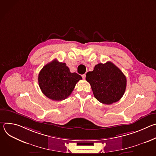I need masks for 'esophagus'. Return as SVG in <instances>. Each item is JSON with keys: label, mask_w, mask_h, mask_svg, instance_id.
Segmentation results:
<instances>
[{"label": "esophagus", "mask_w": 156, "mask_h": 156, "mask_svg": "<svg viewBox=\"0 0 156 156\" xmlns=\"http://www.w3.org/2000/svg\"><path fill=\"white\" fill-rule=\"evenodd\" d=\"M82 78H83V80H84V79H85V78H86V75H85V74L82 75Z\"/></svg>", "instance_id": "1"}]
</instances>
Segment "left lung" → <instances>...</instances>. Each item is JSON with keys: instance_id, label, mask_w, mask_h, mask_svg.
Listing matches in <instances>:
<instances>
[{"instance_id": "left-lung-1", "label": "left lung", "mask_w": 156, "mask_h": 156, "mask_svg": "<svg viewBox=\"0 0 156 156\" xmlns=\"http://www.w3.org/2000/svg\"><path fill=\"white\" fill-rule=\"evenodd\" d=\"M86 80L91 84L95 98L105 104L119 101L126 90V76L111 62L97 64L93 71L86 73Z\"/></svg>"}]
</instances>
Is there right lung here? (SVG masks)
<instances>
[{"label":"right lung","instance_id":"right-lung-1","mask_svg":"<svg viewBox=\"0 0 156 156\" xmlns=\"http://www.w3.org/2000/svg\"><path fill=\"white\" fill-rule=\"evenodd\" d=\"M80 80H82L81 76L76 73H71L65 63L55 59L44 66L38 75L41 91L54 101L67 98Z\"/></svg>","mask_w":156,"mask_h":156}]
</instances>
